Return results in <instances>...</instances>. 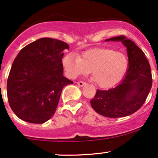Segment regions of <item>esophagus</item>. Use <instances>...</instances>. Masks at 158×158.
I'll return each mask as SVG.
<instances>
[{
    "label": "esophagus",
    "mask_w": 158,
    "mask_h": 158,
    "mask_svg": "<svg viewBox=\"0 0 158 158\" xmlns=\"http://www.w3.org/2000/svg\"><path fill=\"white\" fill-rule=\"evenodd\" d=\"M86 83L84 82V81H78L77 82V85L79 86V87H83L84 85H85Z\"/></svg>",
    "instance_id": "esophagus-1"
}]
</instances>
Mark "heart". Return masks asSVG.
Wrapping results in <instances>:
<instances>
[{"label":"heart","instance_id":"heart-1","mask_svg":"<svg viewBox=\"0 0 158 158\" xmlns=\"http://www.w3.org/2000/svg\"><path fill=\"white\" fill-rule=\"evenodd\" d=\"M62 64L70 78L90 72L92 80L97 86L110 88L125 74L128 58L123 53L111 48H96L85 52L80 57L73 53L65 55Z\"/></svg>","mask_w":158,"mask_h":158}]
</instances>
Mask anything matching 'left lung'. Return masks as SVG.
I'll return each instance as SVG.
<instances>
[{
    "label": "left lung",
    "mask_w": 158,
    "mask_h": 158,
    "mask_svg": "<svg viewBox=\"0 0 158 158\" xmlns=\"http://www.w3.org/2000/svg\"><path fill=\"white\" fill-rule=\"evenodd\" d=\"M106 41H120L126 47L128 68L124 78L114 88L97 90L90 100L91 106L97 113L109 118L127 116L141 108L152 89L150 64L142 50L124 35Z\"/></svg>",
    "instance_id": "1"
}]
</instances>
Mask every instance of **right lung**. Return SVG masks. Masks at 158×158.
<instances>
[{
    "label": "right lung",
    "mask_w": 158,
    "mask_h": 158,
    "mask_svg": "<svg viewBox=\"0 0 158 158\" xmlns=\"http://www.w3.org/2000/svg\"><path fill=\"white\" fill-rule=\"evenodd\" d=\"M66 43L42 38L23 48L16 57L6 83L11 110L23 121L42 124L56 110L63 87L73 84L63 75Z\"/></svg>",
    "instance_id": "obj_1"
}]
</instances>
